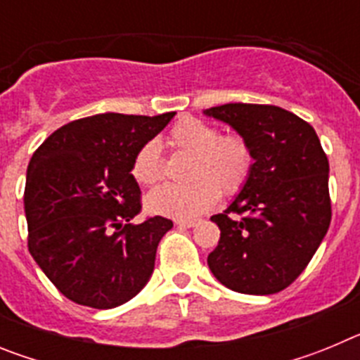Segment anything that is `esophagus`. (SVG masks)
I'll return each mask as SVG.
<instances>
[{
  "label": "esophagus",
  "mask_w": 360,
  "mask_h": 360,
  "mask_svg": "<svg viewBox=\"0 0 360 360\" xmlns=\"http://www.w3.org/2000/svg\"><path fill=\"white\" fill-rule=\"evenodd\" d=\"M174 224H176L178 227L189 229V227H195V225H198V219H176Z\"/></svg>",
  "instance_id": "esophagus-1"
}]
</instances>
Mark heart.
Listing matches in <instances>:
<instances>
[{
	"label": "heart",
	"instance_id": "1",
	"mask_svg": "<svg viewBox=\"0 0 360 360\" xmlns=\"http://www.w3.org/2000/svg\"><path fill=\"white\" fill-rule=\"evenodd\" d=\"M171 148L193 155L186 186H162L149 193L146 207L149 212L169 218L189 219L218 202L219 191L225 196L236 195L252 171V149L241 135H219L211 124L195 117H184L167 135ZM131 173L142 186H155L162 180L160 151L155 142L139 149Z\"/></svg>",
	"mask_w": 360,
	"mask_h": 360
}]
</instances>
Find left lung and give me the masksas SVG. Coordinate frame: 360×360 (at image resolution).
Instances as JSON below:
<instances>
[{
    "label": "left lung",
    "mask_w": 360,
    "mask_h": 360,
    "mask_svg": "<svg viewBox=\"0 0 360 360\" xmlns=\"http://www.w3.org/2000/svg\"><path fill=\"white\" fill-rule=\"evenodd\" d=\"M252 149V171L229 207L211 219L218 247L207 265L240 294L281 292L307 269L332 219L328 158L310 124L269 104L231 103L203 110ZM241 214V219H231Z\"/></svg>",
    "instance_id": "obj_1"
}]
</instances>
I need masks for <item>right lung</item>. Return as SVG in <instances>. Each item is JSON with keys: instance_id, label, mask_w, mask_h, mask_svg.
I'll return each instance as SVG.
<instances>
[{"instance_id": "1", "label": "right lung", "mask_w": 360, "mask_h": 360, "mask_svg": "<svg viewBox=\"0 0 360 360\" xmlns=\"http://www.w3.org/2000/svg\"><path fill=\"white\" fill-rule=\"evenodd\" d=\"M176 115L98 113L73 120L32 155L25 186L28 250L65 297L108 310L135 297L173 221L141 212L139 149Z\"/></svg>"}]
</instances>
